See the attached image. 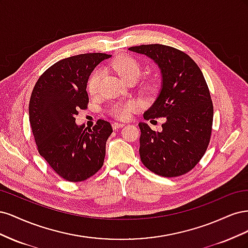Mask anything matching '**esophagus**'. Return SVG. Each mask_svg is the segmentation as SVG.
Wrapping results in <instances>:
<instances>
[{"instance_id":"1","label":"esophagus","mask_w":248,"mask_h":248,"mask_svg":"<svg viewBox=\"0 0 248 248\" xmlns=\"http://www.w3.org/2000/svg\"><path fill=\"white\" fill-rule=\"evenodd\" d=\"M111 126H112V129L116 130V129H119V128H121V127H123V126H124V124H122V123H117V122H114V123L111 124Z\"/></svg>"}]
</instances>
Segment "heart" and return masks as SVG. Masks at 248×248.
<instances>
[{
	"instance_id": "heart-1",
	"label": "heart",
	"mask_w": 248,
	"mask_h": 248,
	"mask_svg": "<svg viewBox=\"0 0 248 248\" xmlns=\"http://www.w3.org/2000/svg\"><path fill=\"white\" fill-rule=\"evenodd\" d=\"M114 68L120 77L127 80L131 77H140V65L137 60L129 56H120L114 62L111 63ZM102 78V71L100 69L95 70L88 80V91L91 94H96L98 92L100 80ZM133 109L132 103H117L112 107L110 112L119 119H128Z\"/></svg>"
}]
</instances>
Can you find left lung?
Segmentation results:
<instances>
[{
  "instance_id": "1",
  "label": "left lung",
  "mask_w": 248,
  "mask_h": 248,
  "mask_svg": "<svg viewBox=\"0 0 248 248\" xmlns=\"http://www.w3.org/2000/svg\"><path fill=\"white\" fill-rule=\"evenodd\" d=\"M128 49L153 60L161 76L159 94L144 118L164 117L166 122L160 132L139 123L140 160L159 176L184 175L204 156L211 137L213 104L204 76L188 55L174 47L147 44Z\"/></svg>"
}]
</instances>
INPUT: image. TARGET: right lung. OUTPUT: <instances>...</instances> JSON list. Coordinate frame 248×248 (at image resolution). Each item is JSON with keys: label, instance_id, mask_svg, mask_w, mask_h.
I'll return each mask as SVG.
<instances>
[{"label": "right lung", "instance_id": "add662e5", "mask_svg": "<svg viewBox=\"0 0 248 248\" xmlns=\"http://www.w3.org/2000/svg\"><path fill=\"white\" fill-rule=\"evenodd\" d=\"M110 57L93 52L63 59L50 66L33 89L29 116L38 152L67 181H84L103 166L110 123L98 120L88 129L76 123V116L87 108L90 74Z\"/></svg>", "mask_w": 248, "mask_h": 248}]
</instances>
